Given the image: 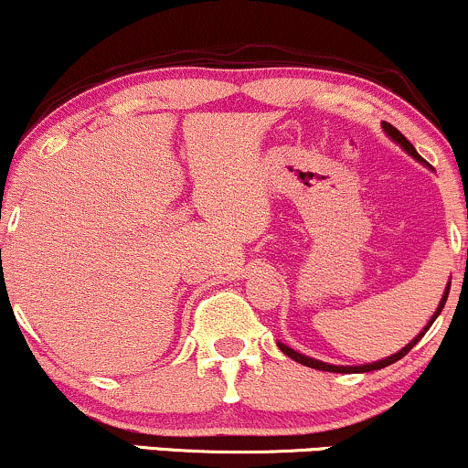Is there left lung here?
I'll list each match as a JSON object with an SVG mask.
<instances>
[{
  "instance_id": "left-lung-1",
  "label": "left lung",
  "mask_w": 468,
  "mask_h": 468,
  "mask_svg": "<svg viewBox=\"0 0 468 468\" xmlns=\"http://www.w3.org/2000/svg\"><path fill=\"white\" fill-rule=\"evenodd\" d=\"M383 130L389 133L391 138H394L396 143L400 144L402 149H405L407 154L410 155H413V158L416 160H422L420 158V154L416 152V149H413V144L407 141L405 136H402V133L396 130L394 125H389V122H383ZM449 288L451 286H447V290H444V297H442V302H440V305H438V310H436V314L431 316V321H429L427 324V327H424V330L420 332V335H418L416 338H413V341L410 343V346H405L402 347L400 352H396V354H391L389 358H385V361H378V363H369V365H358V367H346V365H330V363H321V361H316V358H310V356H303V354H299V352H294L292 347H288V346H283V343H279V350H282L283 354H286V356H290V358H294V361L297 363H302V365H308V367H313V369H324V372H336V374H358V372H374V369H383V367H388V365H391V363H396V361H400L402 356H405V354H410V350L413 346H416L418 341H420V338L424 336V332L429 330V327H431V324L433 321L438 319V314L442 313V308H444V303H447V297H449Z\"/></svg>"
}]
</instances>
